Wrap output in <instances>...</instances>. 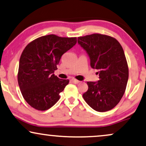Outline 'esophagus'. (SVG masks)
Masks as SVG:
<instances>
[{"mask_svg": "<svg viewBox=\"0 0 146 146\" xmlns=\"http://www.w3.org/2000/svg\"><path fill=\"white\" fill-rule=\"evenodd\" d=\"M71 81L73 83H74V84H79V81L77 80V79H72Z\"/></svg>", "mask_w": 146, "mask_h": 146, "instance_id": "esophagus-1", "label": "esophagus"}]
</instances>
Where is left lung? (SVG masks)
Segmentation results:
<instances>
[{
    "instance_id": "8db88e82",
    "label": "left lung",
    "mask_w": 146,
    "mask_h": 146,
    "mask_svg": "<svg viewBox=\"0 0 146 146\" xmlns=\"http://www.w3.org/2000/svg\"><path fill=\"white\" fill-rule=\"evenodd\" d=\"M77 42L89 56L92 68L99 74L98 82H87L88 90L83 98L98 112L112 109L122 98L129 78L122 46L115 38L100 34L79 37Z\"/></svg>"
}]
</instances>
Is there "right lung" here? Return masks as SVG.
Here are the masks:
<instances>
[{
  "label": "right lung",
  "instance_id": "add662e5",
  "mask_svg": "<svg viewBox=\"0 0 146 146\" xmlns=\"http://www.w3.org/2000/svg\"><path fill=\"white\" fill-rule=\"evenodd\" d=\"M77 43V38L50 34L27 44L19 59L17 80L22 96L31 106L46 110L54 106L69 79L54 75L62 55Z\"/></svg>",
  "mask_w": 146,
  "mask_h": 146
}]
</instances>
